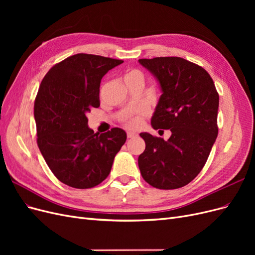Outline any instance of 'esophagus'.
Listing matches in <instances>:
<instances>
[{
  "instance_id": "34e87169",
  "label": "esophagus",
  "mask_w": 255,
  "mask_h": 255,
  "mask_svg": "<svg viewBox=\"0 0 255 255\" xmlns=\"http://www.w3.org/2000/svg\"><path fill=\"white\" fill-rule=\"evenodd\" d=\"M127 136H128V138H134V137H136L137 135H136L135 133H133V132H128Z\"/></svg>"
}]
</instances>
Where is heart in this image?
<instances>
[{
	"label": "heart",
	"instance_id": "1",
	"mask_svg": "<svg viewBox=\"0 0 255 255\" xmlns=\"http://www.w3.org/2000/svg\"><path fill=\"white\" fill-rule=\"evenodd\" d=\"M128 81H138L143 83L144 78L143 74L137 70V69H132V70H128L126 74H125V82ZM146 115V111L144 109H139L135 111L133 114H130L128 118H126L125 120V126L128 128H138L141 126V121H142V117Z\"/></svg>",
	"mask_w": 255,
	"mask_h": 255
}]
</instances>
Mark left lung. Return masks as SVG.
I'll return each mask as SVG.
<instances>
[{"label":"left lung","mask_w":255,"mask_h":255,"mask_svg":"<svg viewBox=\"0 0 255 255\" xmlns=\"http://www.w3.org/2000/svg\"><path fill=\"white\" fill-rule=\"evenodd\" d=\"M139 63L156 76L163 90L151 125L170 129L171 136L165 141L141 133L145 149L138 166L151 186L181 188L202 170L217 138L219 95L208 72L191 61L171 56Z\"/></svg>","instance_id":"1"}]
</instances>
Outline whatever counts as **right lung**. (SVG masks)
Segmentation results:
<instances>
[{
	"mask_svg": "<svg viewBox=\"0 0 255 255\" xmlns=\"http://www.w3.org/2000/svg\"><path fill=\"white\" fill-rule=\"evenodd\" d=\"M123 63L92 54H75L45 74L34 104L37 144L53 174L68 186L92 188L109 176L127 140L119 128L99 134L86 115L100 106V83Z\"/></svg>",
	"mask_w": 255,
	"mask_h": 255,
	"instance_id": "1",
	"label": "right lung"
}]
</instances>
